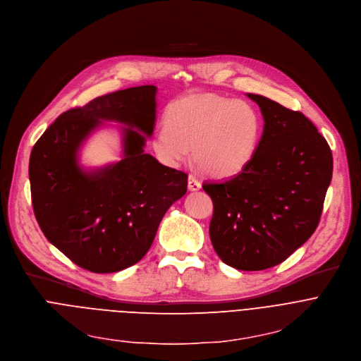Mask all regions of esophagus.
Segmentation results:
<instances>
[{
    "label": "esophagus",
    "instance_id": "34e87169",
    "mask_svg": "<svg viewBox=\"0 0 361 361\" xmlns=\"http://www.w3.org/2000/svg\"><path fill=\"white\" fill-rule=\"evenodd\" d=\"M201 182H199L193 175H189L188 176V188H189V190H199L201 189Z\"/></svg>",
    "mask_w": 361,
    "mask_h": 361
}]
</instances>
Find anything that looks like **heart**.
Returning a JSON list of instances; mask_svg holds the SVG:
<instances>
[{"label": "heart", "instance_id": "b5f03b06", "mask_svg": "<svg viewBox=\"0 0 361 361\" xmlns=\"http://www.w3.org/2000/svg\"><path fill=\"white\" fill-rule=\"evenodd\" d=\"M262 133L259 113L248 103L218 94L190 96L172 103L165 126L156 129L152 146L169 166L193 159L204 172L228 178L254 157Z\"/></svg>", "mask_w": 361, "mask_h": 361}]
</instances>
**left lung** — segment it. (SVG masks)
Listing matches in <instances>:
<instances>
[{
  "label": "left lung",
  "mask_w": 361,
  "mask_h": 361,
  "mask_svg": "<svg viewBox=\"0 0 361 361\" xmlns=\"http://www.w3.org/2000/svg\"><path fill=\"white\" fill-rule=\"evenodd\" d=\"M264 116L251 162L224 182H205L209 236L229 267L261 271L286 261L314 233L333 175L327 140L301 111L248 93Z\"/></svg>",
  "instance_id": "obj_1"
}]
</instances>
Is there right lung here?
Masks as SVG:
<instances>
[{
  "mask_svg": "<svg viewBox=\"0 0 361 361\" xmlns=\"http://www.w3.org/2000/svg\"><path fill=\"white\" fill-rule=\"evenodd\" d=\"M156 87L146 85L99 96L61 113L30 156L31 202L49 241L80 268L107 274L139 262L160 221L186 193L188 173L143 153L156 118ZM100 119L126 131V157L103 171L86 174L75 153Z\"/></svg>",
  "mask_w": 361,
  "mask_h": 361,
  "instance_id": "obj_1",
  "label": "right lung"
}]
</instances>
